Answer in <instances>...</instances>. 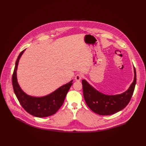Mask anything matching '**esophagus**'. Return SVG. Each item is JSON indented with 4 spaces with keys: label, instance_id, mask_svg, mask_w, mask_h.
<instances>
[{
    "label": "esophagus",
    "instance_id": "34e87169",
    "mask_svg": "<svg viewBox=\"0 0 146 146\" xmlns=\"http://www.w3.org/2000/svg\"><path fill=\"white\" fill-rule=\"evenodd\" d=\"M82 78V75L81 74H78L75 76V80L76 81H80Z\"/></svg>",
    "mask_w": 146,
    "mask_h": 146
}]
</instances>
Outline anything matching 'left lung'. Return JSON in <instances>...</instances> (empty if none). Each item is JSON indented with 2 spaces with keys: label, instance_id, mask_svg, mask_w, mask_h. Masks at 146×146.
<instances>
[{
  "label": "left lung",
  "instance_id": "obj_1",
  "mask_svg": "<svg viewBox=\"0 0 146 146\" xmlns=\"http://www.w3.org/2000/svg\"><path fill=\"white\" fill-rule=\"evenodd\" d=\"M134 80L129 88L121 94L109 95L96 90L85 79L82 80L83 96L89 108L101 115H110L115 113L128 104L136 84V71L134 67Z\"/></svg>",
  "mask_w": 146,
  "mask_h": 146
}]
</instances>
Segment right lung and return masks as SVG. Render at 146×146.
Listing matches in <instances>:
<instances>
[{
	"instance_id": "obj_1",
	"label": "right lung",
	"mask_w": 146,
	"mask_h": 146,
	"mask_svg": "<svg viewBox=\"0 0 146 146\" xmlns=\"http://www.w3.org/2000/svg\"><path fill=\"white\" fill-rule=\"evenodd\" d=\"M25 50H23L17 60L12 76V85L15 95L24 109L32 115L44 118L56 113L63 105L68 91L72 85L73 80L60 86L51 94L40 97L27 94L20 87L17 79V68L19 61Z\"/></svg>"
}]
</instances>
